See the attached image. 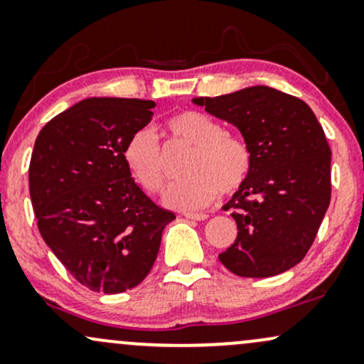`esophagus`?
Masks as SVG:
<instances>
[{"label": "esophagus", "mask_w": 364, "mask_h": 364, "mask_svg": "<svg viewBox=\"0 0 364 364\" xmlns=\"http://www.w3.org/2000/svg\"><path fill=\"white\" fill-rule=\"evenodd\" d=\"M183 216H186L187 220H196V221L208 220L206 213H183Z\"/></svg>", "instance_id": "1"}]
</instances>
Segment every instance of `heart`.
Masks as SVG:
<instances>
[{
  "mask_svg": "<svg viewBox=\"0 0 364 364\" xmlns=\"http://www.w3.org/2000/svg\"><path fill=\"white\" fill-rule=\"evenodd\" d=\"M166 129L177 141L192 146L186 161L189 177L175 182L165 194V204L194 211L215 200L218 191L233 194L245 183L252 168V153L245 141L225 134L223 126L198 110L173 114ZM124 164L136 182L149 194L164 191L166 170L160 143L149 127L136 131L122 151Z\"/></svg>",
  "mask_w": 364,
  "mask_h": 364,
  "instance_id": "1",
  "label": "heart"
}]
</instances>
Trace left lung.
Masks as SVG:
<instances>
[{"instance_id":"8db88e82","label":"left lung","mask_w":364,"mask_h":364,"mask_svg":"<svg viewBox=\"0 0 364 364\" xmlns=\"http://www.w3.org/2000/svg\"><path fill=\"white\" fill-rule=\"evenodd\" d=\"M192 104L233 124L252 153L249 177L223 206L232 209L238 235L220 262L242 277L296 266L331 204L332 153L314 110L264 85Z\"/></svg>"}]
</instances>
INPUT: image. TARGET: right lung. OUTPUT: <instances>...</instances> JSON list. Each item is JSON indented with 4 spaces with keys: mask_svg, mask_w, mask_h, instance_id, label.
<instances>
[{
    "mask_svg": "<svg viewBox=\"0 0 364 364\" xmlns=\"http://www.w3.org/2000/svg\"><path fill=\"white\" fill-rule=\"evenodd\" d=\"M153 100L92 97L42 127L28 187L42 238L92 291L122 293L155 264L172 211L156 206L131 177L122 151L151 121Z\"/></svg>",
    "mask_w": 364,
    "mask_h": 364,
    "instance_id": "add662e5",
    "label": "right lung"
}]
</instances>
